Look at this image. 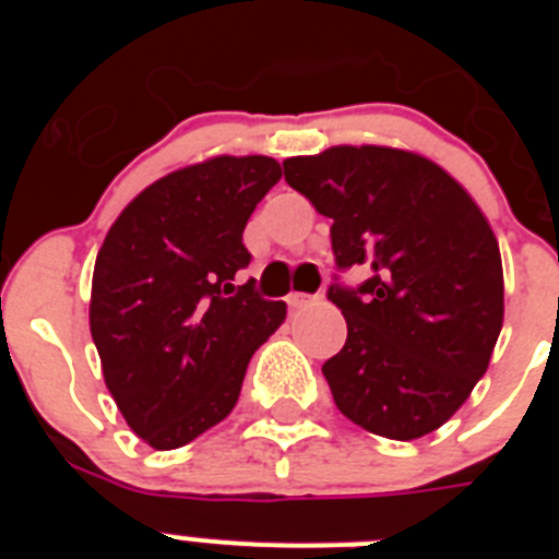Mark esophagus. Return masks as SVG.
<instances>
[{"instance_id":"obj_1","label":"esophagus","mask_w":559,"mask_h":559,"mask_svg":"<svg viewBox=\"0 0 559 559\" xmlns=\"http://www.w3.org/2000/svg\"><path fill=\"white\" fill-rule=\"evenodd\" d=\"M316 302H319V299H316V296H308V294H290L288 296V305L294 310H308V308H313Z\"/></svg>"}]
</instances>
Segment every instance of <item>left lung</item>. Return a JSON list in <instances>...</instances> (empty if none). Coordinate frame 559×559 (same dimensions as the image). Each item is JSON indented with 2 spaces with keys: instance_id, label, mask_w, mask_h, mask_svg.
I'll use <instances>...</instances> for the list:
<instances>
[{
  "instance_id": "left-lung-1",
  "label": "left lung",
  "mask_w": 559,
  "mask_h": 559,
  "mask_svg": "<svg viewBox=\"0 0 559 559\" xmlns=\"http://www.w3.org/2000/svg\"><path fill=\"white\" fill-rule=\"evenodd\" d=\"M283 167L333 221L338 269L372 274L358 290L330 288L347 319V344L322 367L335 406L400 442L437 431L471 397L501 333L490 221L451 173L403 147L335 145Z\"/></svg>"
}]
</instances>
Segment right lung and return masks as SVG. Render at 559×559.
Listing matches in <instances>:
<instances>
[{
  "instance_id": "right-lung-1",
  "label": "right lung",
  "mask_w": 559,
  "mask_h": 559,
  "mask_svg": "<svg viewBox=\"0 0 559 559\" xmlns=\"http://www.w3.org/2000/svg\"><path fill=\"white\" fill-rule=\"evenodd\" d=\"M280 179L271 156L179 167L117 215L97 251L88 328L103 380L156 451L229 417L251 355L285 322V302L235 285L251 260L246 224Z\"/></svg>"
}]
</instances>
